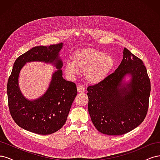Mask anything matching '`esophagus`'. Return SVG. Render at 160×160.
<instances>
[{
	"label": "esophagus",
	"mask_w": 160,
	"mask_h": 160,
	"mask_svg": "<svg viewBox=\"0 0 160 160\" xmlns=\"http://www.w3.org/2000/svg\"><path fill=\"white\" fill-rule=\"evenodd\" d=\"M77 91H78L79 93H83V92L85 91V88L83 85H79L77 86Z\"/></svg>",
	"instance_id": "esophagus-1"
}]
</instances>
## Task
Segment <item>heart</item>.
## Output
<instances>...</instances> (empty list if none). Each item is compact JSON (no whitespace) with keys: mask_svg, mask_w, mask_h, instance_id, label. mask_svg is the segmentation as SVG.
<instances>
[{"mask_svg":"<svg viewBox=\"0 0 160 160\" xmlns=\"http://www.w3.org/2000/svg\"><path fill=\"white\" fill-rule=\"evenodd\" d=\"M115 61L109 55L98 49H89L77 51L72 55V61H67L65 69L70 76L84 71L85 79L92 83L103 80L112 70Z\"/></svg>","mask_w":160,"mask_h":160,"instance_id":"b5f03b06","label":"heart"}]
</instances>
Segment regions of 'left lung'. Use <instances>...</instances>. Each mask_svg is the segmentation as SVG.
Returning <instances> with one entry per match:
<instances>
[{
    "mask_svg": "<svg viewBox=\"0 0 160 160\" xmlns=\"http://www.w3.org/2000/svg\"><path fill=\"white\" fill-rule=\"evenodd\" d=\"M118 69L101 81L88 86V111L99 132L110 135L127 133L141 124L149 108L151 84L143 61L123 49ZM132 80L122 83L125 75Z\"/></svg>",
    "mask_w": 160,
    "mask_h": 160,
    "instance_id": "left-lung-1",
    "label": "left lung"
}]
</instances>
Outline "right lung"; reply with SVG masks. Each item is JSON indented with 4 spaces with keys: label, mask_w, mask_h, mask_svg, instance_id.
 <instances>
[{
    "label": "right lung",
    "mask_w": 160,
    "mask_h": 160,
    "mask_svg": "<svg viewBox=\"0 0 160 160\" xmlns=\"http://www.w3.org/2000/svg\"><path fill=\"white\" fill-rule=\"evenodd\" d=\"M62 43L49 47L38 46L19 56L14 63L7 83L8 105L12 118L19 127L39 135H49L59 130L77 94L76 85L62 78V62L58 57ZM55 62L58 69L53 75L49 89L41 98L31 102L21 94L18 77L27 62Z\"/></svg>",
    "instance_id": "1"
}]
</instances>
